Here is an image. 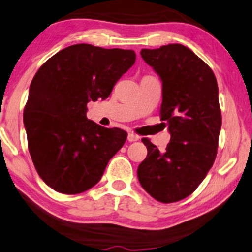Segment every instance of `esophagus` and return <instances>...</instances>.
Wrapping results in <instances>:
<instances>
[{
	"label": "esophagus",
	"instance_id": "esophagus-1",
	"mask_svg": "<svg viewBox=\"0 0 252 252\" xmlns=\"http://www.w3.org/2000/svg\"><path fill=\"white\" fill-rule=\"evenodd\" d=\"M138 139H139V136L136 135V133H133V132L128 133V141L129 142H136V141H138Z\"/></svg>",
	"mask_w": 252,
	"mask_h": 252
}]
</instances>
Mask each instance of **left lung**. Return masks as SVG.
Segmentation results:
<instances>
[{
    "mask_svg": "<svg viewBox=\"0 0 252 252\" xmlns=\"http://www.w3.org/2000/svg\"><path fill=\"white\" fill-rule=\"evenodd\" d=\"M141 56L163 81L160 120L171 141L160 152L142 139L148 156L137 176L159 202H177L197 189L214 164L222 124L218 82L211 67L181 44L143 49Z\"/></svg>",
    "mask_w": 252,
    "mask_h": 252,
    "instance_id": "1",
    "label": "left lung"
}]
</instances>
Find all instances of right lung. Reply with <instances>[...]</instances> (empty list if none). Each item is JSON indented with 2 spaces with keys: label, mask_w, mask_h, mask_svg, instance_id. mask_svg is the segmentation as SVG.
Wrapping results in <instances>:
<instances>
[{
  "label": "right lung",
  "mask_w": 252,
  "mask_h": 252,
  "mask_svg": "<svg viewBox=\"0 0 252 252\" xmlns=\"http://www.w3.org/2000/svg\"><path fill=\"white\" fill-rule=\"evenodd\" d=\"M132 50L75 44L43 63L29 89L23 121L33 165L47 186L79 194L96 185L126 133L88 120L87 103L109 96L135 63Z\"/></svg>",
  "instance_id": "right-lung-1"
}]
</instances>
